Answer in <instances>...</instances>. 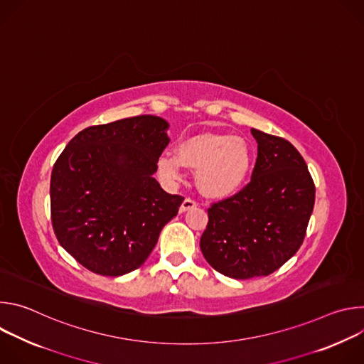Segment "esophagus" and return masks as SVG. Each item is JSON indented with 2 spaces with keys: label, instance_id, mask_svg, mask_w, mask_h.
<instances>
[{
  "label": "esophagus",
  "instance_id": "esophagus-1",
  "mask_svg": "<svg viewBox=\"0 0 364 364\" xmlns=\"http://www.w3.org/2000/svg\"><path fill=\"white\" fill-rule=\"evenodd\" d=\"M196 205H197V203H196L193 198L187 197V198H184V201L181 203L180 210H181V212H187V210H190V209H194Z\"/></svg>",
  "mask_w": 364,
  "mask_h": 364
}]
</instances>
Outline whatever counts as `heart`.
<instances>
[{"label": "heart", "mask_w": 364, "mask_h": 364, "mask_svg": "<svg viewBox=\"0 0 364 364\" xmlns=\"http://www.w3.org/2000/svg\"><path fill=\"white\" fill-rule=\"evenodd\" d=\"M249 144L229 134L205 132L183 139L177 145V157L164 152L159 159V173L167 183L183 177V166L196 168L200 191L212 198H228L236 194L252 170Z\"/></svg>", "instance_id": "1"}]
</instances>
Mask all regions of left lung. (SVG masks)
Instances as JSON below:
<instances>
[{
  "label": "left lung",
  "mask_w": 364,
  "mask_h": 364,
  "mask_svg": "<svg viewBox=\"0 0 364 364\" xmlns=\"http://www.w3.org/2000/svg\"><path fill=\"white\" fill-rule=\"evenodd\" d=\"M250 132L257 142L250 183L212 204L200 239L209 265L235 279L267 277L291 259L316 201L314 181L296 148L284 138Z\"/></svg>",
  "instance_id": "left-lung-1"
}]
</instances>
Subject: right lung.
I'll return each instance as SVG.
<instances>
[{
	"instance_id": "obj_1",
	"label": "right lung",
	"mask_w": 364,
	"mask_h": 364,
	"mask_svg": "<svg viewBox=\"0 0 364 364\" xmlns=\"http://www.w3.org/2000/svg\"><path fill=\"white\" fill-rule=\"evenodd\" d=\"M168 122L139 115L80 131L55 163L51 225L86 269L121 277L138 269L183 197L154 178L168 145Z\"/></svg>"
}]
</instances>
